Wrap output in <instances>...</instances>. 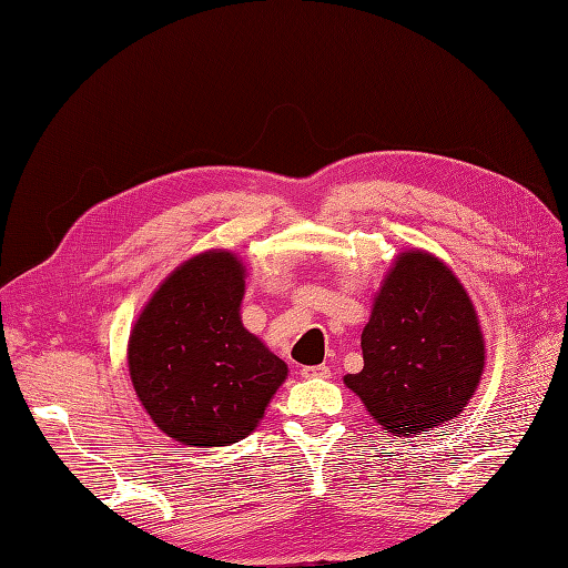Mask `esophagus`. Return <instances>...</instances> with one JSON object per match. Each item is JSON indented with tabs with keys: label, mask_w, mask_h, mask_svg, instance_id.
Here are the masks:
<instances>
[{
	"label": "esophagus",
	"mask_w": 568,
	"mask_h": 568,
	"mask_svg": "<svg viewBox=\"0 0 568 568\" xmlns=\"http://www.w3.org/2000/svg\"><path fill=\"white\" fill-rule=\"evenodd\" d=\"M301 376H303V379H329V376H332V369L326 367V365L303 367V369H301Z\"/></svg>",
	"instance_id": "1"
}]
</instances>
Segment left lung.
<instances>
[{
    "label": "left lung",
    "instance_id": "1",
    "mask_svg": "<svg viewBox=\"0 0 568 568\" xmlns=\"http://www.w3.org/2000/svg\"><path fill=\"white\" fill-rule=\"evenodd\" d=\"M365 367L343 382L386 434L432 432L455 419L478 388L486 341L455 272L426 251H405L363 329Z\"/></svg>",
    "mask_w": 568,
    "mask_h": 568
}]
</instances>
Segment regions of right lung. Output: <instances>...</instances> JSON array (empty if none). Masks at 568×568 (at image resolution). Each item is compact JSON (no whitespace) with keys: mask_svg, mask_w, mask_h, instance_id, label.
<instances>
[{"mask_svg":"<svg viewBox=\"0 0 568 568\" xmlns=\"http://www.w3.org/2000/svg\"><path fill=\"white\" fill-rule=\"evenodd\" d=\"M244 277L234 253H199L168 274L132 326L136 398L182 445L220 448L246 438L288 374L242 324Z\"/></svg>","mask_w":568,"mask_h":568,"instance_id":"1","label":"right lung"}]
</instances>
